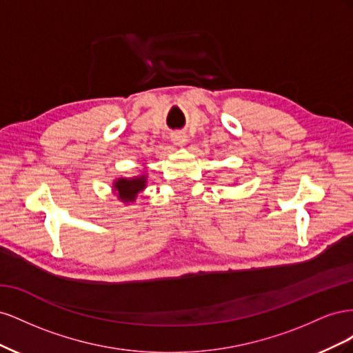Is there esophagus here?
Returning <instances> with one entry per match:
<instances>
[{"label":"esophagus","mask_w":353,"mask_h":353,"mask_svg":"<svg viewBox=\"0 0 353 353\" xmlns=\"http://www.w3.org/2000/svg\"><path fill=\"white\" fill-rule=\"evenodd\" d=\"M170 140L174 141L175 145H184L187 143V135H185V132L176 131V132H174L172 135H170Z\"/></svg>","instance_id":"34e87169"}]
</instances>
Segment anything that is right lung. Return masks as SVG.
Returning a JSON list of instances; mask_svg holds the SVG:
<instances>
[{"label": "right lung", "mask_w": 353, "mask_h": 353, "mask_svg": "<svg viewBox=\"0 0 353 353\" xmlns=\"http://www.w3.org/2000/svg\"><path fill=\"white\" fill-rule=\"evenodd\" d=\"M145 187V176L140 178H132V179H125L121 178L119 181H116L114 188L117 190V194H119V199L123 201H134L137 194L143 191Z\"/></svg>", "instance_id": "add662e5"}]
</instances>
